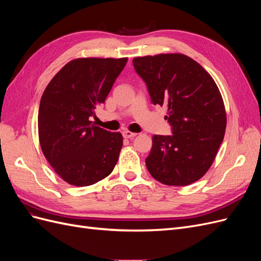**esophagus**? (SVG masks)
I'll return each mask as SVG.
<instances>
[{"instance_id":"esophagus-1","label":"esophagus","mask_w":261,"mask_h":261,"mask_svg":"<svg viewBox=\"0 0 261 261\" xmlns=\"http://www.w3.org/2000/svg\"><path fill=\"white\" fill-rule=\"evenodd\" d=\"M137 135L136 133H133V132H129V130H124L123 132V136L125 138H134Z\"/></svg>"}]
</instances>
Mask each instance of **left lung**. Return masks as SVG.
I'll return each instance as SVG.
<instances>
[{"instance_id": "1", "label": "left lung", "mask_w": 261, "mask_h": 261, "mask_svg": "<svg viewBox=\"0 0 261 261\" xmlns=\"http://www.w3.org/2000/svg\"><path fill=\"white\" fill-rule=\"evenodd\" d=\"M153 105L168 109L171 136L154 135L146 158L150 174L169 186H186L211 167L224 138L226 113L213 78L180 53L133 60Z\"/></svg>"}]
</instances>
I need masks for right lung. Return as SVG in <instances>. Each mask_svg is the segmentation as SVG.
Instances as JSON below:
<instances>
[{
	"label": "right lung",
	"mask_w": 261,
	"mask_h": 261,
	"mask_svg": "<svg viewBox=\"0 0 261 261\" xmlns=\"http://www.w3.org/2000/svg\"><path fill=\"white\" fill-rule=\"evenodd\" d=\"M127 62L83 58L68 62L46 86L38 114L39 140L53 170L68 184L89 186L111 174L123 146L121 133L94 125V109L105 103Z\"/></svg>",
	"instance_id": "right-lung-1"
}]
</instances>
